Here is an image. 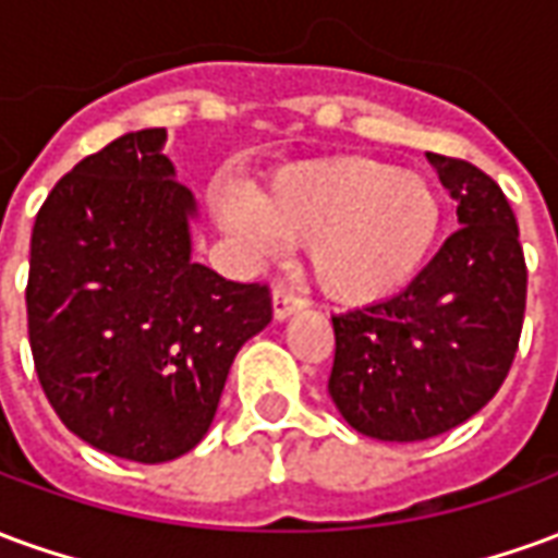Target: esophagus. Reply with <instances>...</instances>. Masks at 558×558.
Returning a JSON list of instances; mask_svg holds the SVG:
<instances>
[{"label":"esophagus","instance_id":"1","mask_svg":"<svg viewBox=\"0 0 558 558\" xmlns=\"http://www.w3.org/2000/svg\"><path fill=\"white\" fill-rule=\"evenodd\" d=\"M302 299L295 295V292L283 290V287H278L275 290V295H271V314H275V319L278 323H283V319H290L295 311H302Z\"/></svg>","mask_w":558,"mask_h":558}]
</instances>
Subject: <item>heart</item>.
I'll list each match as a JSON object with an SVG mask.
<instances>
[{
    "label": "heart",
    "mask_w": 558,
    "mask_h": 558,
    "mask_svg": "<svg viewBox=\"0 0 558 558\" xmlns=\"http://www.w3.org/2000/svg\"><path fill=\"white\" fill-rule=\"evenodd\" d=\"M215 218L251 254L307 244L319 290L340 304L386 302L427 263L442 206L418 172L338 155L292 163L254 196H215Z\"/></svg>",
    "instance_id": "b5f03b06"
}]
</instances>
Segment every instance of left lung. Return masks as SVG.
Instances as JSON below:
<instances>
[{
    "instance_id": "8db88e82",
    "label": "left lung",
    "mask_w": 558,
    "mask_h": 558,
    "mask_svg": "<svg viewBox=\"0 0 558 558\" xmlns=\"http://www.w3.org/2000/svg\"><path fill=\"white\" fill-rule=\"evenodd\" d=\"M427 160L460 230L407 290L331 316L328 395L352 430L383 442H421L484 410L511 371L526 311V259L502 187L466 160Z\"/></svg>"
}]
</instances>
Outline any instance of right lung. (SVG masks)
Returning <instances> with one entry per match:
<instances>
[{
	"mask_svg": "<svg viewBox=\"0 0 558 558\" xmlns=\"http://www.w3.org/2000/svg\"><path fill=\"white\" fill-rule=\"evenodd\" d=\"M167 131L113 140L59 179L32 230L29 343L68 430L104 454L167 463L211 427L235 352L271 295L191 259L194 194Z\"/></svg>",
	"mask_w": 558,
	"mask_h": 558,
	"instance_id": "obj_1",
	"label": "right lung"
}]
</instances>
